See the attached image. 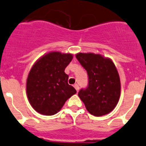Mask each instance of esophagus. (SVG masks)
Wrapping results in <instances>:
<instances>
[{"label":"esophagus","mask_w":146,"mask_h":146,"mask_svg":"<svg viewBox=\"0 0 146 146\" xmlns=\"http://www.w3.org/2000/svg\"><path fill=\"white\" fill-rule=\"evenodd\" d=\"M74 87L75 88V89H76V91H77V92H78V91H79V86H78V84H74Z\"/></svg>","instance_id":"obj_1"}]
</instances>
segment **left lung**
<instances>
[{
	"instance_id": "8db88e82",
	"label": "left lung",
	"mask_w": 146,
	"mask_h": 146,
	"mask_svg": "<svg viewBox=\"0 0 146 146\" xmlns=\"http://www.w3.org/2000/svg\"><path fill=\"white\" fill-rule=\"evenodd\" d=\"M76 58L88 76V86L78 96L91 114L97 117L109 114L120 97V80L110 58L94 53H78Z\"/></svg>"
}]
</instances>
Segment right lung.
Segmentation results:
<instances>
[{"label":"right lung","mask_w":146,"mask_h":146,"mask_svg":"<svg viewBox=\"0 0 146 146\" xmlns=\"http://www.w3.org/2000/svg\"><path fill=\"white\" fill-rule=\"evenodd\" d=\"M72 58L70 53L51 52L32 66L27 80V94L32 108L39 114H57L67 100L77 93L68 85V75L64 72Z\"/></svg>","instance_id":"1"}]
</instances>
